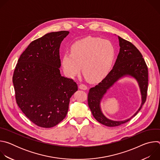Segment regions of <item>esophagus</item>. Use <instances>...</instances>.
<instances>
[{
    "label": "esophagus",
    "instance_id": "1",
    "mask_svg": "<svg viewBox=\"0 0 160 160\" xmlns=\"http://www.w3.org/2000/svg\"><path fill=\"white\" fill-rule=\"evenodd\" d=\"M78 87L80 89H82V90H87V87L85 84H83V83L80 84Z\"/></svg>",
    "mask_w": 160,
    "mask_h": 160
}]
</instances>
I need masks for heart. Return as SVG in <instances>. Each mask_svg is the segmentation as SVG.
<instances>
[{"label": "heart", "mask_w": 160, "mask_h": 160, "mask_svg": "<svg viewBox=\"0 0 160 160\" xmlns=\"http://www.w3.org/2000/svg\"><path fill=\"white\" fill-rule=\"evenodd\" d=\"M71 53H65L62 58L64 73L73 78L80 72L89 82L103 80L109 73L115 56L112 43L98 37H87L73 43Z\"/></svg>", "instance_id": "obj_1"}]
</instances>
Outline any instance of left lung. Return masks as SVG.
Instances as JSON below:
<instances>
[{
    "mask_svg": "<svg viewBox=\"0 0 160 160\" xmlns=\"http://www.w3.org/2000/svg\"><path fill=\"white\" fill-rule=\"evenodd\" d=\"M120 52L112 69L97 85L91 88L88 94V105L95 119L108 127H117L123 124L135 117L142 108L147 98L148 86V69L140 51L131 42L118 37ZM129 75L138 82L142 96V103L131 118L123 121H114L107 119L101 111L100 103L107 90L121 78Z\"/></svg>",
    "mask_w": 160,
    "mask_h": 160,
    "instance_id": "left-lung-1",
    "label": "left lung"
}]
</instances>
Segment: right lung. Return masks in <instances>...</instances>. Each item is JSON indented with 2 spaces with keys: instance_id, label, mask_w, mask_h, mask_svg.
I'll return each mask as SVG.
<instances>
[{
  "instance_id": "1",
  "label": "right lung",
  "mask_w": 160,
  "mask_h": 160,
  "mask_svg": "<svg viewBox=\"0 0 160 160\" xmlns=\"http://www.w3.org/2000/svg\"><path fill=\"white\" fill-rule=\"evenodd\" d=\"M69 34L60 31L32 42L20 56L12 76L16 102L36 125L51 128L66 116L70 98L78 90L73 79L62 77L59 48Z\"/></svg>"
}]
</instances>
